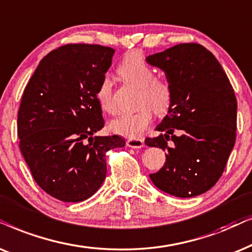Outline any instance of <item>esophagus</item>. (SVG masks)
Masks as SVG:
<instances>
[{
  "instance_id": "obj_1",
  "label": "esophagus",
  "mask_w": 252,
  "mask_h": 252,
  "mask_svg": "<svg viewBox=\"0 0 252 252\" xmlns=\"http://www.w3.org/2000/svg\"><path fill=\"white\" fill-rule=\"evenodd\" d=\"M127 147H130V148H142L145 146V142H143L142 139H128L126 141Z\"/></svg>"
}]
</instances>
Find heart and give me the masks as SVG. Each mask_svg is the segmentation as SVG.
<instances>
[{
  "instance_id": "1",
  "label": "heart",
  "mask_w": 252,
  "mask_h": 252,
  "mask_svg": "<svg viewBox=\"0 0 252 252\" xmlns=\"http://www.w3.org/2000/svg\"><path fill=\"white\" fill-rule=\"evenodd\" d=\"M118 75L126 82L139 88L138 106L135 112L124 113L113 119L111 129L119 135L129 139H139L153 120V111L158 116H163L170 110L172 104V87L165 78L155 76L153 68L139 52H130L120 62ZM98 105L104 112L113 114L116 104L113 99V84L110 77L100 81L96 91Z\"/></svg>"
}]
</instances>
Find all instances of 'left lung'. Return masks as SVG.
<instances>
[{"mask_svg":"<svg viewBox=\"0 0 252 252\" xmlns=\"http://www.w3.org/2000/svg\"><path fill=\"white\" fill-rule=\"evenodd\" d=\"M171 84L172 104L146 145L166 152L159 171L150 174L156 188L179 198L208 191L222 176L234 148L237 100L221 64L194 42L179 44L147 57Z\"/></svg>","mask_w":252,"mask_h":252,"instance_id":"obj_1","label":"left lung"}]
</instances>
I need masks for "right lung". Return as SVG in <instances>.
<instances>
[{"instance_id":"right-lung-1","label":"right lung","mask_w":252,"mask_h":252,"mask_svg":"<svg viewBox=\"0 0 252 252\" xmlns=\"http://www.w3.org/2000/svg\"><path fill=\"white\" fill-rule=\"evenodd\" d=\"M113 54L100 45L59 47L40 61L23 93L19 149L35 183L61 201L91 197L105 179L106 153L126 143L119 135H94L104 127L96 91Z\"/></svg>"}]
</instances>
